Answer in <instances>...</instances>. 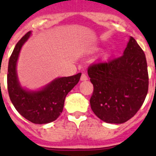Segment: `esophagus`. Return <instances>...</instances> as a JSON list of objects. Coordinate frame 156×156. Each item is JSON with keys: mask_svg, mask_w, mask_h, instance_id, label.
Returning a JSON list of instances; mask_svg holds the SVG:
<instances>
[{"mask_svg": "<svg viewBox=\"0 0 156 156\" xmlns=\"http://www.w3.org/2000/svg\"><path fill=\"white\" fill-rule=\"evenodd\" d=\"M87 79H88L87 76L85 73H82V75H81V77H80V80L84 81V80H87Z\"/></svg>", "mask_w": 156, "mask_h": 156, "instance_id": "obj_1", "label": "esophagus"}]
</instances>
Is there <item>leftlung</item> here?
I'll list each match as a JSON object with an SVG mask.
<instances>
[{
	"label": "left lung",
	"instance_id": "left-lung-1",
	"mask_svg": "<svg viewBox=\"0 0 156 156\" xmlns=\"http://www.w3.org/2000/svg\"><path fill=\"white\" fill-rule=\"evenodd\" d=\"M87 73L94 86L90 107L99 119L123 123L140 109L148 94V66L145 55L133 37L122 56L92 64Z\"/></svg>",
	"mask_w": 156,
	"mask_h": 156
}]
</instances>
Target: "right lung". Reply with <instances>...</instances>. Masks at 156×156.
Masks as SVG:
<instances>
[{"label":"right lung","mask_w":156,"mask_h":156,"mask_svg":"<svg viewBox=\"0 0 156 156\" xmlns=\"http://www.w3.org/2000/svg\"><path fill=\"white\" fill-rule=\"evenodd\" d=\"M30 34V31L22 37L9 58L7 76L8 94L20 115L33 123L44 124L53 122L61 115L66 95L78 83L81 73L57 78L37 91L23 89L18 80L16 64L22 47Z\"/></svg>","instance_id":"right-lung-1"}]
</instances>
